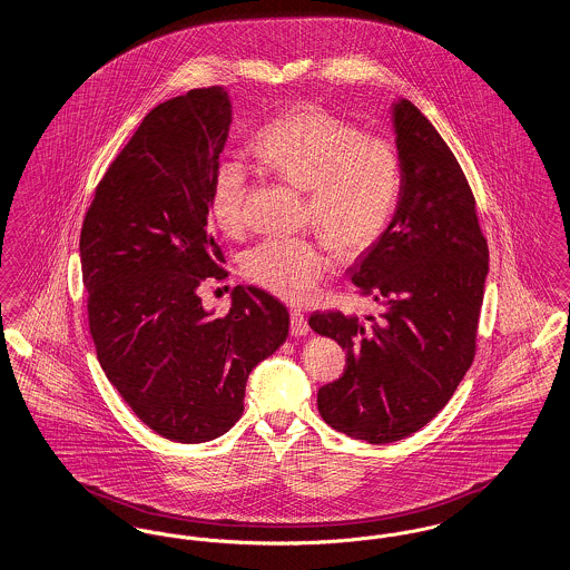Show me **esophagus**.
Here are the masks:
<instances>
[{"label": "esophagus", "mask_w": 570, "mask_h": 570, "mask_svg": "<svg viewBox=\"0 0 570 570\" xmlns=\"http://www.w3.org/2000/svg\"><path fill=\"white\" fill-rule=\"evenodd\" d=\"M291 333H293L295 337H303V335H307V333H309L307 318L303 316V312H301V309H293V312H291Z\"/></svg>", "instance_id": "1"}]
</instances>
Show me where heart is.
Listing matches in <instances>:
<instances>
[{
  "instance_id": "obj_1",
  "label": "heart",
  "mask_w": 570,
  "mask_h": 570,
  "mask_svg": "<svg viewBox=\"0 0 570 570\" xmlns=\"http://www.w3.org/2000/svg\"><path fill=\"white\" fill-rule=\"evenodd\" d=\"M252 154L275 175L307 191L316 226L342 254L367 249L395 212L400 166L393 147L316 105L277 115L252 138ZM245 168L219 164L209 214L224 233L242 228ZM328 252L316 239L272 237L244 256V273L286 301H307L328 272Z\"/></svg>"
}]
</instances>
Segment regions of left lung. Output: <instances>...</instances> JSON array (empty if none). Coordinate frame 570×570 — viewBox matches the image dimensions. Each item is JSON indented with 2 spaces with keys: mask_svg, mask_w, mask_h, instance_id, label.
I'll list each match as a JSON object with an SVG mask.
<instances>
[{
  "mask_svg": "<svg viewBox=\"0 0 570 570\" xmlns=\"http://www.w3.org/2000/svg\"><path fill=\"white\" fill-rule=\"evenodd\" d=\"M391 124L400 160L393 219L348 269L379 318L316 312L309 326L346 351L344 376L318 391L326 423L370 444L419 432L474 358L489 273L474 196L449 145L412 102Z\"/></svg>",
  "mask_w": 570,
  "mask_h": 570,
  "instance_id": "left-lung-1",
  "label": "left lung"
}]
</instances>
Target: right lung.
Returning a JSON list of instances; mask_svg holds the SVG:
<instances>
[{
    "instance_id": "1",
    "label": "right lung",
    "mask_w": 570,
    "mask_h": 570,
    "mask_svg": "<svg viewBox=\"0 0 570 570\" xmlns=\"http://www.w3.org/2000/svg\"><path fill=\"white\" fill-rule=\"evenodd\" d=\"M233 107L224 87L151 110L96 188L81 230L82 284L98 361L136 416L173 442L226 434L249 372L288 337L286 305L237 286L226 316L198 297L222 277L209 190Z\"/></svg>"
}]
</instances>
